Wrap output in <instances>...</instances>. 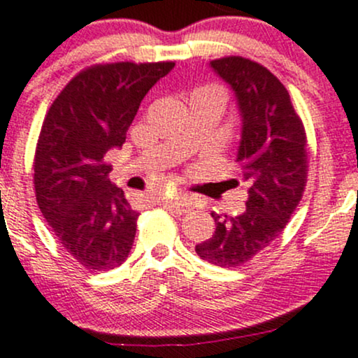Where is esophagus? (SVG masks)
<instances>
[{
    "mask_svg": "<svg viewBox=\"0 0 358 358\" xmlns=\"http://www.w3.org/2000/svg\"><path fill=\"white\" fill-rule=\"evenodd\" d=\"M161 202L166 206L168 209L175 210V213H187V210L192 209L194 202H192L190 197L187 195H175V197H161Z\"/></svg>",
    "mask_w": 358,
    "mask_h": 358,
    "instance_id": "34e87169",
    "label": "esophagus"
}]
</instances>
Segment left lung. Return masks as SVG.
Returning a JSON list of instances; mask_svg holds the SVG:
<instances>
[{"instance_id": "obj_1", "label": "left lung", "mask_w": 358, "mask_h": 358, "mask_svg": "<svg viewBox=\"0 0 358 358\" xmlns=\"http://www.w3.org/2000/svg\"><path fill=\"white\" fill-rule=\"evenodd\" d=\"M209 66L235 96L242 120L236 163L250 189L242 214L213 213L216 231L195 252L214 266L236 268L276 240L299 206L307 182V138L288 90L268 69L240 56Z\"/></svg>"}]
</instances>
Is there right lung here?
<instances>
[{"label": "right lung", "instance_id": "obj_1", "mask_svg": "<svg viewBox=\"0 0 358 358\" xmlns=\"http://www.w3.org/2000/svg\"><path fill=\"white\" fill-rule=\"evenodd\" d=\"M175 63H111L80 71L51 104L34 159L41 213L84 268L108 271L129 257L137 210L108 178L104 156L122 149L145 94Z\"/></svg>", "mask_w": 358, "mask_h": 358}]
</instances>
